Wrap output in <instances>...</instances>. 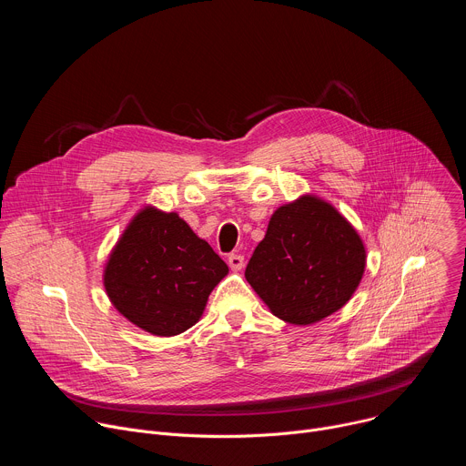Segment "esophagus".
Returning a JSON list of instances; mask_svg holds the SVG:
<instances>
[{
  "label": "esophagus",
  "mask_w": 466,
  "mask_h": 466,
  "mask_svg": "<svg viewBox=\"0 0 466 466\" xmlns=\"http://www.w3.org/2000/svg\"><path fill=\"white\" fill-rule=\"evenodd\" d=\"M228 265L232 271H241L245 268V258L241 254H230L228 256Z\"/></svg>",
  "instance_id": "34e87169"
}]
</instances>
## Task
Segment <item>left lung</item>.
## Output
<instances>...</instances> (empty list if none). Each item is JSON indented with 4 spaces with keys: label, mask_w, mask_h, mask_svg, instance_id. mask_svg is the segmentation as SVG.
<instances>
[{
    "label": "left lung",
    "mask_w": 466,
    "mask_h": 466,
    "mask_svg": "<svg viewBox=\"0 0 466 466\" xmlns=\"http://www.w3.org/2000/svg\"><path fill=\"white\" fill-rule=\"evenodd\" d=\"M365 261L356 228L329 203L302 195L271 216L245 279L273 315L306 326L350 300Z\"/></svg>",
    "instance_id": "left-lung-1"
}]
</instances>
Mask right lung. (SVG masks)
Returning <instances> with one entry per match:
<instances>
[{"mask_svg": "<svg viewBox=\"0 0 466 466\" xmlns=\"http://www.w3.org/2000/svg\"><path fill=\"white\" fill-rule=\"evenodd\" d=\"M227 273V263L178 214L146 207L110 252L103 282L125 319L169 338L201 319Z\"/></svg>", "mask_w": 466, "mask_h": 466, "instance_id": "right-lung-1", "label": "right lung"}]
</instances>
